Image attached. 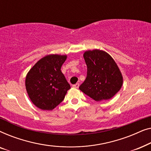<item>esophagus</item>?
Wrapping results in <instances>:
<instances>
[{
	"mask_svg": "<svg viewBox=\"0 0 151 151\" xmlns=\"http://www.w3.org/2000/svg\"><path fill=\"white\" fill-rule=\"evenodd\" d=\"M79 86H80L79 83H76V84H73V87H74V88H78V87H79Z\"/></svg>",
	"mask_w": 151,
	"mask_h": 151,
	"instance_id": "esophagus-1",
	"label": "esophagus"
}]
</instances>
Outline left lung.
<instances>
[{"label":"left lung","mask_w":151,"mask_h":151,"mask_svg":"<svg viewBox=\"0 0 151 151\" xmlns=\"http://www.w3.org/2000/svg\"><path fill=\"white\" fill-rule=\"evenodd\" d=\"M84 58L87 75L80 90L97 102L113 98L123 83L122 76L114 60L109 53L98 49L86 51Z\"/></svg>","instance_id":"obj_1"}]
</instances>
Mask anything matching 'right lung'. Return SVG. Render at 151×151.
Instances as JSON below:
<instances>
[{"instance_id": "add662e5", "label": "right lung", "mask_w": 151, "mask_h": 151, "mask_svg": "<svg viewBox=\"0 0 151 151\" xmlns=\"http://www.w3.org/2000/svg\"><path fill=\"white\" fill-rule=\"evenodd\" d=\"M67 55H48L30 69L25 86L30 100L38 108L51 111L63 102L71 88L61 71Z\"/></svg>"}]
</instances>
